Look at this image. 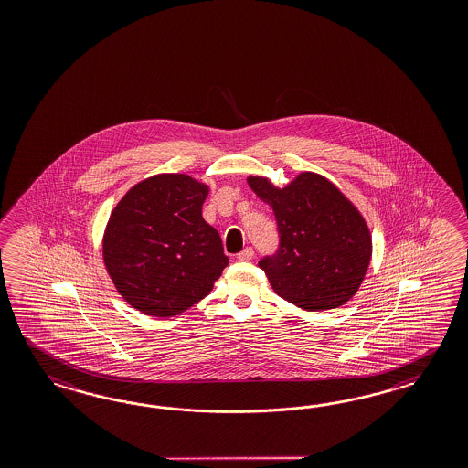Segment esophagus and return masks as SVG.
Here are the masks:
<instances>
[{
  "label": "esophagus",
  "instance_id": "1",
  "mask_svg": "<svg viewBox=\"0 0 468 468\" xmlns=\"http://www.w3.org/2000/svg\"><path fill=\"white\" fill-rule=\"evenodd\" d=\"M252 257H254V249L252 247H245L240 254L237 255L239 261H252Z\"/></svg>",
  "mask_w": 468,
  "mask_h": 468
}]
</instances>
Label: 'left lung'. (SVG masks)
Returning a JSON list of instances; mask_svg holds the SVG:
<instances>
[{
    "label": "left lung",
    "mask_w": 468,
    "mask_h": 468,
    "mask_svg": "<svg viewBox=\"0 0 468 468\" xmlns=\"http://www.w3.org/2000/svg\"><path fill=\"white\" fill-rule=\"evenodd\" d=\"M247 182L278 223L276 254L259 261L272 290L303 311L338 309L364 282L372 237L364 216L323 175L303 171L278 188L264 176Z\"/></svg>",
    "instance_id": "left-lung-1"
}]
</instances>
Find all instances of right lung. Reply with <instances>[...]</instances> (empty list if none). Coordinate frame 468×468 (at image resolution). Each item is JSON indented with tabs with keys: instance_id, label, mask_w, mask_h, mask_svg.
<instances>
[{
	"instance_id": "1",
	"label": "right lung",
	"mask_w": 468,
	"mask_h": 468,
	"mask_svg": "<svg viewBox=\"0 0 468 468\" xmlns=\"http://www.w3.org/2000/svg\"><path fill=\"white\" fill-rule=\"evenodd\" d=\"M209 186L182 173L133 185L102 237L120 295L145 315L173 317L209 295L228 266L219 233L202 218Z\"/></svg>"
}]
</instances>
